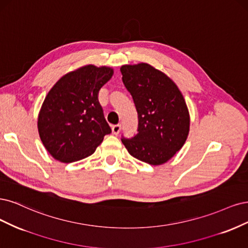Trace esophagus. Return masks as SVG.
<instances>
[{"mask_svg":"<svg viewBox=\"0 0 248 248\" xmlns=\"http://www.w3.org/2000/svg\"><path fill=\"white\" fill-rule=\"evenodd\" d=\"M121 130H122V125L119 124H115V125H112V133L114 135H118L119 132H121Z\"/></svg>","mask_w":248,"mask_h":248,"instance_id":"34e87169","label":"esophagus"}]
</instances>
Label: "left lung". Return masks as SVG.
Here are the masks:
<instances>
[{
    "label": "left lung",
    "mask_w": 248,
    "mask_h": 248,
    "mask_svg": "<svg viewBox=\"0 0 248 248\" xmlns=\"http://www.w3.org/2000/svg\"><path fill=\"white\" fill-rule=\"evenodd\" d=\"M123 82L138 113V133L122 142L140 161L162 165L183 146L189 132V113L177 85L145 62L121 68Z\"/></svg>",
    "instance_id": "left-lung-1"
}]
</instances>
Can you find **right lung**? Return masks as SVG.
Masks as SVG:
<instances>
[{
	"label": "right lung",
	"mask_w": 248,
	"mask_h": 248,
	"mask_svg": "<svg viewBox=\"0 0 248 248\" xmlns=\"http://www.w3.org/2000/svg\"><path fill=\"white\" fill-rule=\"evenodd\" d=\"M113 69L87 65L62 76L47 93L38 116L46 150L62 163L80 161L94 153L111 129L98 94Z\"/></svg>",
	"instance_id": "add662e5"
}]
</instances>
